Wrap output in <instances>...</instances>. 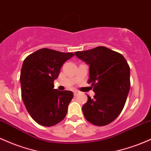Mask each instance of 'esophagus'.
<instances>
[{
	"label": "esophagus",
	"mask_w": 151,
	"mask_h": 151,
	"mask_svg": "<svg viewBox=\"0 0 151 151\" xmlns=\"http://www.w3.org/2000/svg\"><path fill=\"white\" fill-rule=\"evenodd\" d=\"M79 93V91H77V90H75V91H74V96L77 95V94H78Z\"/></svg>",
	"instance_id": "esophagus-1"
}]
</instances>
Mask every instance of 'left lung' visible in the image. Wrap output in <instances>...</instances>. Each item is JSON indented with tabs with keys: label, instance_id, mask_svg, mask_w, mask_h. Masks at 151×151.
Returning <instances> with one entry per match:
<instances>
[{
	"label": "left lung",
	"instance_id": "1",
	"mask_svg": "<svg viewBox=\"0 0 151 151\" xmlns=\"http://www.w3.org/2000/svg\"><path fill=\"white\" fill-rule=\"evenodd\" d=\"M75 55L89 65L88 83L93 87V98L82 106L87 121L97 126L108 125L122 112L130 87V67L121 54L97 46Z\"/></svg>",
	"mask_w": 151,
	"mask_h": 151
}]
</instances>
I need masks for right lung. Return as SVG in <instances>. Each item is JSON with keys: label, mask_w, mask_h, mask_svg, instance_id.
Returning <instances> with one entry per match:
<instances>
[{"label": "right lung", "mask_w": 151, "mask_h": 151, "mask_svg": "<svg viewBox=\"0 0 151 151\" xmlns=\"http://www.w3.org/2000/svg\"><path fill=\"white\" fill-rule=\"evenodd\" d=\"M74 55L44 48L24 59L20 75L21 97L28 112L39 125L53 126L67 115L73 92L54 89V81L64 63Z\"/></svg>", "instance_id": "1"}]
</instances>
